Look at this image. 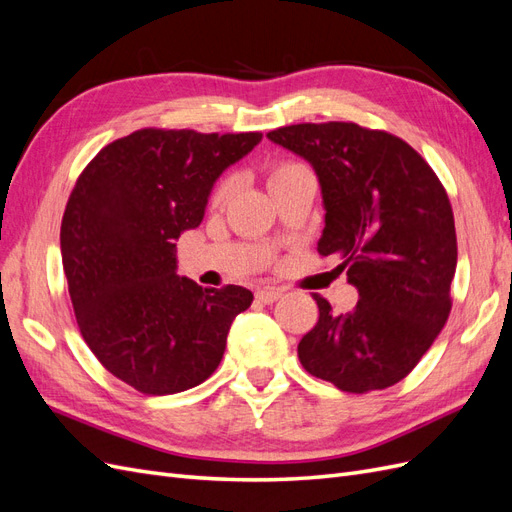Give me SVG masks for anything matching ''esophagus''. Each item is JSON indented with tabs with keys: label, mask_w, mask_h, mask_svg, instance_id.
Segmentation results:
<instances>
[{
	"label": "esophagus",
	"mask_w": 512,
	"mask_h": 512,
	"mask_svg": "<svg viewBox=\"0 0 512 512\" xmlns=\"http://www.w3.org/2000/svg\"><path fill=\"white\" fill-rule=\"evenodd\" d=\"M282 297V290L280 288H262L256 292V299L262 303H273Z\"/></svg>",
	"instance_id": "obj_1"
}]
</instances>
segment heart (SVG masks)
I'll return each mask as SVG.
<instances>
[{
  "label": "heart",
  "instance_id": "1",
  "mask_svg": "<svg viewBox=\"0 0 512 512\" xmlns=\"http://www.w3.org/2000/svg\"><path fill=\"white\" fill-rule=\"evenodd\" d=\"M299 168H305V166L299 164V162H294V160H275L267 166V183L271 185L273 181H277L288 173H294V170H299ZM228 194H230V179H222L218 185H215V190L211 194V203L222 205L224 200L228 198Z\"/></svg>",
  "mask_w": 512,
  "mask_h": 512
}]
</instances>
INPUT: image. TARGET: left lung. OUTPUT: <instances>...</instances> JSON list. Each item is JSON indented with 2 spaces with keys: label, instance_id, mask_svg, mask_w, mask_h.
<instances>
[{
  "label": "left lung",
  "instance_id": "obj_1",
  "mask_svg": "<svg viewBox=\"0 0 512 512\" xmlns=\"http://www.w3.org/2000/svg\"><path fill=\"white\" fill-rule=\"evenodd\" d=\"M314 166L324 200L320 256L359 288L350 314L318 303L299 342L309 374L346 393L404 380L451 314L457 235L433 168L399 136L352 121L297 123L267 134Z\"/></svg>",
  "mask_w": 512,
  "mask_h": 512
}]
</instances>
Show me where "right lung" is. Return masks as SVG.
<instances>
[{"instance_id": "1", "label": "right lung", "mask_w": 512, "mask_h": 512, "mask_svg": "<svg viewBox=\"0 0 512 512\" xmlns=\"http://www.w3.org/2000/svg\"><path fill=\"white\" fill-rule=\"evenodd\" d=\"M260 138L143 128L102 147L76 179L59 232L74 316L102 367L132 389L173 395L205 382L252 305L247 288L179 277L175 241Z\"/></svg>"}]
</instances>
